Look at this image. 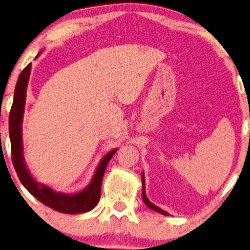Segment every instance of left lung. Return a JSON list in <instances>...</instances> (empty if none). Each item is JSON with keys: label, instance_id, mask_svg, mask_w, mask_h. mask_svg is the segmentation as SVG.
Segmentation results:
<instances>
[{"label": "left lung", "instance_id": "1", "mask_svg": "<svg viewBox=\"0 0 250 250\" xmlns=\"http://www.w3.org/2000/svg\"><path fill=\"white\" fill-rule=\"evenodd\" d=\"M142 183H143V191H142V195H143V201H144V204L147 206L148 208H151L152 210H154V211H156V212H160V214H162V215H166V216H168L169 214L167 211H165L164 209H161V208H159V207H156V206L154 205V204H152L151 201L148 200L147 199V197H146V192H145V176H144V172H143L142 174Z\"/></svg>", "mask_w": 250, "mask_h": 250}]
</instances>
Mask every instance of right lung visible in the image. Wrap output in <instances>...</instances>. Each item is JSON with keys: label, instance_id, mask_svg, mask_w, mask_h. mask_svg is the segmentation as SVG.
<instances>
[{"label": "right lung", "instance_id": "obj_1", "mask_svg": "<svg viewBox=\"0 0 250 250\" xmlns=\"http://www.w3.org/2000/svg\"><path fill=\"white\" fill-rule=\"evenodd\" d=\"M31 68L32 64H28L19 75L9 115V136L11 142L13 167L21 184L27 188L33 197H35L43 205L64 214H82V212L90 211L98 204L101 198L103 176L109 160L115 154L118 148L112 149L101 160L91 182L81 192L74 194L56 192L49 186L36 182L25 164L24 146H22V119H24L26 90H27Z\"/></svg>", "mask_w": 250, "mask_h": 250}]
</instances>
